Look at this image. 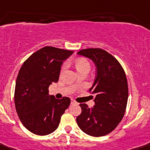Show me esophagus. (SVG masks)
Returning a JSON list of instances; mask_svg holds the SVG:
<instances>
[{
    "label": "esophagus",
    "instance_id": "1",
    "mask_svg": "<svg viewBox=\"0 0 150 150\" xmlns=\"http://www.w3.org/2000/svg\"><path fill=\"white\" fill-rule=\"evenodd\" d=\"M71 104H75V103H76V101L74 100V99H71Z\"/></svg>",
    "mask_w": 150,
    "mask_h": 150
}]
</instances>
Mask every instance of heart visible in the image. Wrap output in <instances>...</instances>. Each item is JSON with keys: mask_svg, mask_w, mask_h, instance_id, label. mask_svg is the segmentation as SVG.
Instances as JSON below:
<instances>
[{"mask_svg": "<svg viewBox=\"0 0 150 150\" xmlns=\"http://www.w3.org/2000/svg\"><path fill=\"white\" fill-rule=\"evenodd\" d=\"M75 66L77 71L82 70V69H90V64H89V62L87 60L84 59V58H79V59H77L75 62ZM65 69H66V65L63 66L61 71H63Z\"/></svg>", "mask_w": 150, "mask_h": 150, "instance_id": "obj_1", "label": "heart"}]
</instances>
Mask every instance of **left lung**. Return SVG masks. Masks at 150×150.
<instances>
[{
	"instance_id": "left-lung-1",
	"label": "left lung",
	"mask_w": 150,
	"mask_h": 150,
	"mask_svg": "<svg viewBox=\"0 0 150 150\" xmlns=\"http://www.w3.org/2000/svg\"><path fill=\"white\" fill-rule=\"evenodd\" d=\"M78 55L89 58L96 66V78L89 92L95 105L79 104L81 112L76 123L82 132L95 137L112 132L123 118L129 96L127 79L123 67L111 54L100 48L81 50Z\"/></svg>"
}]
</instances>
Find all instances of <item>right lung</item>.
<instances>
[{"mask_svg":"<svg viewBox=\"0 0 150 150\" xmlns=\"http://www.w3.org/2000/svg\"><path fill=\"white\" fill-rule=\"evenodd\" d=\"M74 51L46 46L34 52L18 71L14 103L18 118L29 132L45 136L55 132L71 99L48 95L49 86L58 81L63 61Z\"/></svg>","mask_w":150,"mask_h":150,"instance_id":"1","label":"right lung"}]
</instances>
